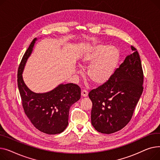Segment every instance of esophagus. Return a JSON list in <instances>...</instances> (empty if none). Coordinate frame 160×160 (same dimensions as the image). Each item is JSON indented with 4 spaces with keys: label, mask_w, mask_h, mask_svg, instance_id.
<instances>
[{
    "label": "esophagus",
    "mask_w": 160,
    "mask_h": 160,
    "mask_svg": "<svg viewBox=\"0 0 160 160\" xmlns=\"http://www.w3.org/2000/svg\"><path fill=\"white\" fill-rule=\"evenodd\" d=\"M88 96V92L85 90H82L81 91V96L83 98H85Z\"/></svg>",
    "instance_id": "esophagus-1"
}]
</instances>
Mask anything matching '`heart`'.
Segmentation results:
<instances>
[{"instance_id":"obj_1","label":"heart","mask_w":160,"mask_h":160,"mask_svg":"<svg viewBox=\"0 0 160 160\" xmlns=\"http://www.w3.org/2000/svg\"><path fill=\"white\" fill-rule=\"evenodd\" d=\"M121 59V52L114 46L98 44L84 52L79 63L88 68V79L96 86L102 85L113 76Z\"/></svg>"}]
</instances>
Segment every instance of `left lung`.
Segmentation results:
<instances>
[{
	"label": "left lung",
	"mask_w": 160,
	"mask_h": 160,
	"mask_svg": "<svg viewBox=\"0 0 160 160\" xmlns=\"http://www.w3.org/2000/svg\"><path fill=\"white\" fill-rule=\"evenodd\" d=\"M127 55L107 83L90 92L92 126L102 134L125 127L132 118L143 90V73L137 50Z\"/></svg>",
	"instance_id": "obj_1"
}]
</instances>
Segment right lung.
<instances>
[{"instance_id": "obj_1", "label": "right lung", "mask_w": 160, "mask_h": 160, "mask_svg": "<svg viewBox=\"0 0 160 160\" xmlns=\"http://www.w3.org/2000/svg\"><path fill=\"white\" fill-rule=\"evenodd\" d=\"M37 40H33L18 67V88L25 114L33 126L46 134H59L68 125L70 107L81 98V88L76 84H60L51 91L35 93L26 85L22 72Z\"/></svg>"}]
</instances>
